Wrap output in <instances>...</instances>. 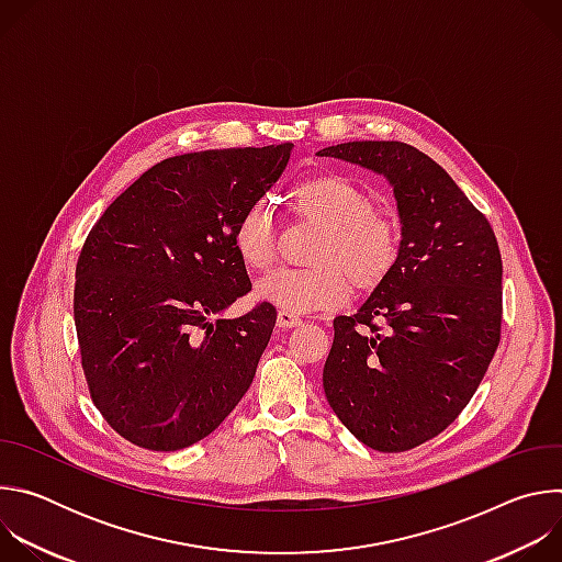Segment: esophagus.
<instances>
[{
  "label": "esophagus",
  "mask_w": 562,
  "mask_h": 562,
  "mask_svg": "<svg viewBox=\"0 0 562 562\" xmlns=\"http://www.w3.org/2000/svg\"><path fill=\"white\" fill-rule=\"evenodd\" d=\"M302 323V319L295 315V313H289V311H278V327L282 329H293Z\"/></svg>",
  "instance_id": "34e87169"
}]
</instances>
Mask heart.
<instances>
[{
    "mask_svg": "<svg viewBox=\"0 0 562 562\" xmlns=\"http://www.w3.org/2000/svg\"><path fill=\"white\" fill-rule=\"evenodd\" d=\"M297 217L323 228L313 269H280L256 295L289 313L336 308L358 291H373L393 273L400 256L395 222L375 209L371 195L340 176L304 180L291 193ZM235 254L247 269L269 271L276 260V222L267 200L251 204L233 231Z\"/></svg>",
    "mask_w": 562,
    "mask_h": 562,
    "instance_id": "obj_1",
    "label": "heart"
}]
</instances>
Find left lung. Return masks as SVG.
Listing matches in <instances>:
<instances>
[{"instance_id":"8db88e82","label":"left lung","mask_w":562,"mask_h":562,"mask_svg":"<svg viewBox=\"0 0 562 562\" xmlns=\"http://www.w3.org/2000/svg\"><path fill=\"white\" fill-rule=\"evenodd\" d=\"M319 155L382 176L400 217L393 273L353 315L334 319L325 393L360 442L407 451L458 418L501 342L496 235L447 171L409 144L345 142Z\"/></svg>"}]
</instances>
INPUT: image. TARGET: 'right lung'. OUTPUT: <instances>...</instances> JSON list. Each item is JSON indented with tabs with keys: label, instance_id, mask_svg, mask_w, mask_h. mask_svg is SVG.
I'll return each mask as SVG.
<instances>
[{
	"label": "right lung",
	"instance_id": "right-lung-1",
	"mask_svg": "<svg viewBox=\"0 0 562 562\" xmlns=\"http://www.w3.org/2000/svg\"><path fill=\"white\" fill-rule=\"evenodd\" d=\"M293 144L217 148L139 176L89 233L75 269V329L106 423L150 451L215 431L254 382L276 308L222 313L251 291L235 224L278 182Z\"/></svg>",
	"mask_w": 562,
	"mask_h": 562
}]
</instances>
